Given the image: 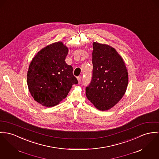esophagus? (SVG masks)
Returning <instances> with one entry per match:
<instances>
[{
  "label": "esophagus",
  "mask_w": 159,
  "mask_h": 159,
  "mask_svg": "<svg viewBox=\"0 0 159 159\" xmlns=\"http://www.w3.org/2000/svg\"><path fill=\"white\" fill-rule=\"evenodd\" d=\"M77 80H78L79 82L80 83V81H81V80H82V77H81V76H79V77H77Z\"/></svg>",
  "instance_id": "34e87169"
}]
</instances>
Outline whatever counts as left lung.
<instances>
[{
  "instance_id": "8db88e82",
  "label": "left lung",
  "mask_w": 159,
  "mask_h": 159,
  "mask_svg": "<svg viewBox=\"0 0 159 159\" xmlns=\"http://www.w3.org/2000/svg\"><path fill=\"white\" fill-rule=\"evenodd\" d=\"M93 47V75L86 95L98 110L105 111L122 98L128 75L122 58L114 48L96 42Z\"/></svg>"
}]
</instances>
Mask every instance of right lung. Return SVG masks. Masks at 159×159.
Instances as JSON below:
<instances>
[{
  "mask_svg": "<svg viewBox=\"0 0 159 159\" xmlns=\"http://www.w3.org/2000/svg\"><path fill=\"white\" fill-rule=\"evenodd\" d=\"M68 49L56 42L41 49L31 62L27 74L29 91L41 105L50 107L66 98L72 86L78 84L73 66L65 61Z\"/></svg>",
  "mask_w": 159,
  "mask_h": 159,
  "instance_id": "right-lung-1",
  "label": "right lung"
}]
</instances>
